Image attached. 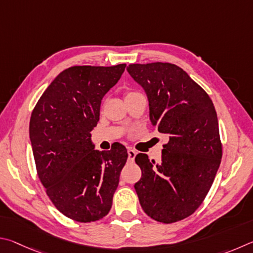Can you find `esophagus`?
<instances>
[{"label":"esophagus","mask_w":253,"mask_h":253,"mask_svg":"<svg viewBox=\"0 0 253 253\" xmlns=\"http://www.w3.org/2000/svg\"><path fill=\"white\" fill-rule=\"evenodd\" d=\"M127 156H129V161H134L136 152L133 149H127Z\"/></svg>","instance_id":"1"}]
</instances>
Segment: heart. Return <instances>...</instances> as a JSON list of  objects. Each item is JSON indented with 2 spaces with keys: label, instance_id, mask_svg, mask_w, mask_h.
Listing matches in <instances>:
<instances>
[{
  "label": "heart",
  "instance_id": "1",
  "mask_svg": "<svg viewBox=\"0 0 253 253\" xmlns=\"http://www.w3.org/2000/svg\"><path fill=\"white\" fill-rule=\"evenodd\" d=\"M133 93H135V92H129V93H126V95H130V94H133Z\"/></svg>",
  "mask_w": 253,
  "mask_h": 253
}]
</instances>
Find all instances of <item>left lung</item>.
Segmentation results:
<instances>
[{
  "instance_id": "obj_1",
  "label": "left lung",
  "mask_w": 253,
  "mask_h": 253,
  "mask_svg": "<svg viewBox=\"0 0 253 253\" xmlns=\"http://www.w3.org/2000/svg\"><path fill=\"white\" fill-rule=\"evenodd\" d=\"M127 72L147 93L150 121L169 136L161 161L135 157L142 171L134 184L150 218L173 223L205 200L222 158L218 117L210 96L178 65L130 64Z\"/></svg>"
}]
</instances>
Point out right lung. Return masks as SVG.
<instances>
[{"label": "right lung", "mask_w": 253, "mask_h": 253, "mask_svg": "<svg viewBox=\"0 0 253 253\" xmlns=\"http://www.w3.org/2000/svg\"><path fill=\"white\" fill-rule=\"evenodd\" d=\"M126 66L80 65L62 71L31 114L30 140L39 179L56 209L78 222L109 213L126 162L122 144L97 151L91 141L101 101Z\"/></svg>", "instance_id": "obj_1"}]
</instances>
